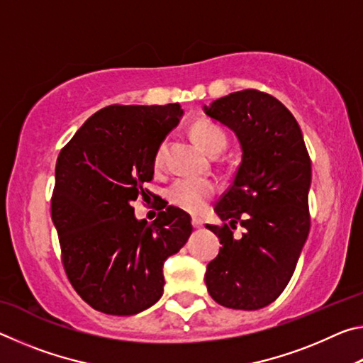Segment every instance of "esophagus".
<instances>
[{
	"instance_id": "obj_1",
	"label": "esophagus",
	"mask_w": 363,
	"mask_h": 363,
	"mask_svg": "<svg viewBox=\"0 0 363 363\" xmlns=\"http://www.w3.org/2000/svg\"><path fill=\"white\" fill-rule=\"evenodd\" d=\"M203 220H201L200 218H194L192 219V225L195 227V229H201V227H203Z\"/></svg>"
}]
</instances>
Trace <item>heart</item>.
Returning a JSON list of instances; mask_svg holds the SVG:
<instances>
[{
	"label": "heart",
	"mask_w": 363,
	"mask_h": 363,
	"mask_svg": "<svg viewBox=\"0 0 363 363\" xmlns=\"http://www.w3.org/2000/svg\"><path fill=\"white\" fill-rule=\"evenodd\" d=\"M192 136L195 143L210 155H218L223 152L227 145L225 131L219 125L208 120H200L194 123ZM164 160V144L157 149L155 160L153 164L160 168ZM218 186L211 179L206 177H179L168 189V200L169 203L181 208V210L199 214L206 208L214 194H216Z\"/></svg>",
	"instance_id": "1"
}]
</instances>
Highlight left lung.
Segmentation results:
<instances>
[{
    "mask_svg": "<svg viewBox=\"0 0 363 363\" xmlns=\"http://www.w3.org/2000/svg\"><path fill=\"white\" fill-rule=\"evenodd\" d=\"M229 128L242 163L214 206L223 227L210 225L223 247L208 264L205 284L218 304L257 311L280 296L309 235L311 158L290 110L270 94L245 89L203 106ZM237 223L242 239L233 235Z\"/></svg>",
    "mask_w": 363,
    "mask_h": 363,
    "instance_id": "8db88e82",
    "label": "left lung"
}]
</instances>
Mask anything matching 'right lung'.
<instances>
[{"label": "right lung", "instance_id": "right-lung-1", "mask_svg": "<svg viewBox=\"0 0 363 363\" xmlns=\"http://www.w3.org/2000/svg\"><path fill=\"white\" fill-rule=\"evenodd\" d=\"M179 104L108 106L83 123L56 163L51 216L70 284L93 309L134 315L163 294V264L192 233L168 206L152 224L131 203L153 177V160L179 125Z\"/></svg>", "mask_w": 363, "mask_h": 363}]
</instances>
